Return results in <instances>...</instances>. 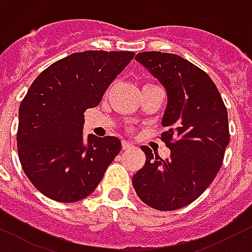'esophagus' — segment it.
<instances>
[{
  "instance_id": "obj_1",
  "label": "esophagus",
  "mask_w": 252,
  "mask_h": 252,
  "mask_svg": "<svg viewBox=\"0 0 252 252\" xmlns=\"http://www.w3.org/2000/svg\"><path fill=\"white\" fill-rule=\"evenodd\" d=\"M121 147H123V150L124 151H129L133 148V145H132L131 143H128V141H123V143H121Z\"/></svg>"
}]
</instances>
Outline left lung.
Instances as JSON below:
<instances>
[{
    "label": "left lung",
    "instance_id": "left-lung-1",
    "mask_svg": "<svg viewBox=\"0 0 252 252\" xmlns=\"http://www.w3.org/2000/svg\"><path fill=\"white\" fill-rule=\"evenodd\" d=\"M159 80L168 104L161 140L171 150L160 159L143 147L144 167L132 178L137 196L159 211H173L196 200L223 163L228 141V116L220 93L208 74L178 55L143 52L136 56Z\"/></svg>",
    "mask_w": 252,
    "mask_h": 252
}]
</instances>
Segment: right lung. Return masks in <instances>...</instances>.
I'll return each instance as SVG.
<instances>
[{
  "mask_svg": "<svg viewBox=\"0 0 252 252\" xmlns=\"http://www.w3.org/2000/svg\"><path fill=\"white\" fill-rule=\"evenodd\" d=\"M133 57V52L73 53L28 89L18 111V158L32 184L52 200L73 203L91 195L120 152L115 136L84 139V112L100 104Z\"/></svg>",
  "mask_w": 252,
  "mask_h": 252,
  "instance_id": "1",
  "label": "right lung"
}]
</instances>
